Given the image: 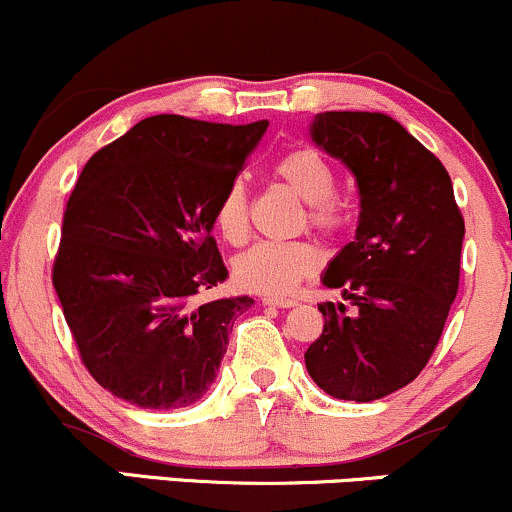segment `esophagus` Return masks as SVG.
<instances>
[{
    "instance_id": "obj_1",
    "label": "esophagus",
    "mask_w": 512,
    "mask_h": 512,
    "mask_svg": "<svg viewBox=\"0 0 512 512\" xmlns=\"http://www.w3.org/2000/svg\"><path fill=\"white\" fill-rule=\"evenodd\" d=\"M264 305H274V308H293L298 301H293V298H279V296H267L262 298Z\"/></svg>"
}]
</instances>
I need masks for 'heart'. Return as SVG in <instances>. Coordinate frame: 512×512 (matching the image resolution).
I'll return each mask as SVG.
<instances>
[{
  "instance_id": "obj_1",
  "label": "heart",
  "mask_w": 512,
  "mask_h": 512,
  "mask_svg": "<svg viewBox=\"0 0 512 512\" xmlns=\"http://www.w3.org/2000/svg\"><path fill=\"white\" fill-rule=\"evenodd\" d=\"M274 175L286 187L308 204V221L322 233H334L342 228L344 209L334 199V170L325 156L315 149L286 151L276 158ZM216 231L228 243L238 245L248 236V190L243 180H231L221 192L214 209ZM320 267V250L308 240H260L240 252L233 260V276L245 291L264 293V296H286L313 276Z\"/></svg>"
}]
</instances>
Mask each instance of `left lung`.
Instances as JSON below:
<instances>
[{"instance_id": "left-lung-1", "label": "left lung", "mask_w": 512, "mask_h": 512, "mask_svg": "<svg viewBox=\"0 0 512 512\" xmlns=\"http://www.w3.org/2000/svg\"><path fill=\"white\" fill-rule=\"evenodd\" d=\"M308 132L354 175L361 211L322 274L356 313L317 305L325 327L305 368L327 395L373 402L409 385L436 349L460 284L464 219L448 170L392 117L332 110Z\"/></svg>"}]
</instances>
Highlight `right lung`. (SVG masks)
<instances>
[{
	"label": "right lung",
	"mask_w": 512,
	"mask_h": 512,
	"mask_svg": "<svg viewBox=\"0 0 512 512\" xmlns=\"http://www.w3.org/2000/svg\"><path fill=\"white\" fill-rule=\"evenodd\" d=\"M267 125L154 115L81 170L52 284L81 361L115 397L190 407L219 375L233 322L255 301L195 296L226 281L214 209Z\"/></svg>",
	"instance_id": "right-lung-1"
}]
</instances>
